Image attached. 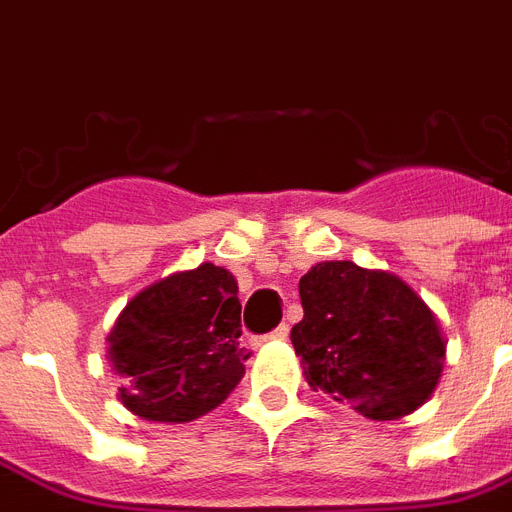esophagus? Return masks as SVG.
Listing matches in <instances>:
<instances>
[{
    "label": "esophagus",
    "mask_w": 512,
    "mask_h": 512,
    "mask_svg": "<svg viewBox=\"0 0 512 512\" xmlns=\"http://www.w3.org/2000/svg\"><path fill=\"white\" fill-rule=\"evenodd\" d=\"M268 337H271V340H287V337H289V327H287V324H279V327L273 329V332Z\"/></svg>",
    "instance_id": "34e87169"
}]
</instances>
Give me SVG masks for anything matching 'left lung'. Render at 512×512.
I'll return each mask as SVG.
<instances>
[{
	"mask_svg": "<svg viewBox=\"0 0 512 512\" xmlns=\"http://www.w3.org/2000/svg\"><path fill=\"white\" fill-rule=\"evenodd\" d=\"M300 300L305 316L292 345L313 390L377 422L412 414L436 390L446 340L406 281L329 260L300 279Z\"/></svg>",
	"mask_w": 512,
	"mask_h": 512,
	"instance_id": "obj_1",
	"label": "left lung"
}]
</instances>
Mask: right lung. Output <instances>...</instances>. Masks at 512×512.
I'll list each match as a JSON object with an SVG mask.
<instances>
[{
	"label": "right lung",
	"mask_w": 512,
	"mask_h": 512,
	"mask_svg": "<svg viewBox=\"0 0 512 512\" xmlns=\"http://www.w3.org/2000/svg\"><path fill=\"white\" fill-rule=\"evenodd\" d=\"M239 284L201 263L132 297L108 335L122 377L119 401L140 420L191 422L212 412L244 377Z\"/></svg>",
	"instance_id": "1"
}]
</instances>
